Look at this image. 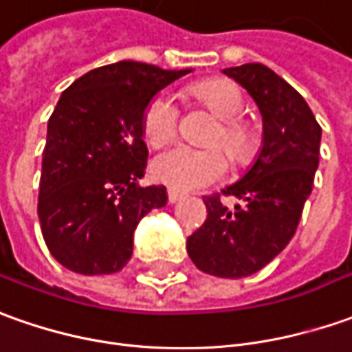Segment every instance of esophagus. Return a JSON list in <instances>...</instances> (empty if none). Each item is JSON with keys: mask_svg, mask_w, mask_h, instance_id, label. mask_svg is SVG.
I'll list each match as a JSON object with an SVG mask.
<instances>
[{"mask_svg": "<svg viewBox=\"0 0 352 352\" xmlns=\"http://www.w3.org/2000/svg\"><path fill=\"white\" fill-rule=\"evenodd\" d=\"M166 195H168V204H178L182 197H184V195H182L180 192H176V190H168Z\"/></svg>", "mask_w": 352, "mask_h": 352, "instance_id": "obj_1", "label": "esophagus"}]
</instances>
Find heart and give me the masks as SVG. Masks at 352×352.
I'll list each match as a JSON object with an SVG mask.
<instances>
[{"label":"heart","mask_w":352,"mask_h":352,"mask_svg":"<svg viewBox=\"0 0 352 352\" xmlns=\"http://www.w3.org/2000/svg\"><path fill=\"white\" fill-rule=\"evenodd\" d=\"M190 98L197 106H204L219 120L211 131L207 145L213 147L193 148L188 145H174L164 148L151 162V174L174 190H197L221 180L226 174L228 159L238 166L252 162L259 147L256 129L240 116L244 110L242 94L232 82L204 81L190 89ZM180 124V110L174 96L160 93L148 100L143 112V135L151 145L159 147L170 141ZM221 146L222 151L218 148Z\"/></svg>","instance_id":"obj_1"}]
</instances>
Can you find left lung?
<instances>
[{"label": "left lung", "mask_w": 352, "mask_h": 352, "mask_svg": "<svg viewBox=\"0 0 352 352\" xmlns=\"http://www.w3.org/2000/svg\"><path fill=\"white\" fill-rule=\"evenodd\" d=\"M256 100L263 145L254 166L223 195L244 206L228 210L220 193L205 195V223L186 248L197 270L240 279L265 267L291 242L312 192L320 162L322 127L298 91L263 63L223 69Z\"/></svg>", "instance_id": "obj_1"}]
</instances>
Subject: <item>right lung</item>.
Instances as JSON below:
<instances>
[{"instance_id": "1", "label": "right lung", "mask_w": 352, "mask_h": 352, "mask_svg": "<svg viewBox=\"0 0 352 352\" xmlns=\"http://www.w3.org/2000/svg\"><path fill=\"white\" fill-rule=\"evenodd\" d=\"M192 69L118 61L61 93L42 153L38 219L50 254L81 275H108L133 254V230L166 205L164 186L141 188L147 166L143 112Z\"/></svg>"}]
</instances>
